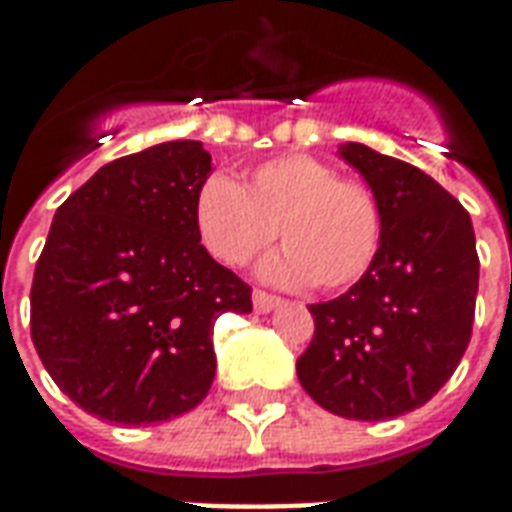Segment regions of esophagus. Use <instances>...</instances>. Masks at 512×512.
Returning a JSON list of instances; mask_svg holds the SVG:
<instances>
[{
  "label": "esophagus",
  "instance_id": "obj_1",
  "mask_svg": "<svg viewBox=\"0 0 512 512\" xmlns=\"http://www.w3.org/2000/svg\"><path fill=\"white\" fill-rule=\"evenodd\" d=\"M252 304H255L257 312H271L274 307L282 304V299H279V296H271L266 290H255V293H252Z\"/></svg>",
  "mask_w": 512,
  "mask_h": 512
}]
</instances>
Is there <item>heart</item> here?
<instances>
[{"instance_id":"1","label":"heart","mask_w":512,"mask_h":512,"mask_svg":"<svg viewBox=\"0 0 512 512\" xmlns=\"http://www.w3.org/2000/svg\"><path fill=\"white\" fill-rule=\"evenodd\" d=\"M202 244L227 266H246L274 238L285 244L260 266L268 282L323 290L351 288L381 246V208L373 191L318 158L290 153L249 172L241 189L222 172L202 180L194 197Z\"/></svg>"}]
</instances>
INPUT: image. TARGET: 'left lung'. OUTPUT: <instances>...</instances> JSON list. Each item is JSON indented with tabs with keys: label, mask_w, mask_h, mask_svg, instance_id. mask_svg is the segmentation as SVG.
I'll list each match as a JSON object with an SVG mask.
<instances>
[{
	"label": "left lung",
	"mask_w": 512,
	"mask_h": 512,
	"mask_svg": "<svg viewBox=\"0 0 512 512\" xmlns=\"http://www.w3.org/2000/svg\"><path fill=\"white\" fill-rule=\"evenodd\" d=\"M340 158L381 208V246L343 296L310 304L304 392L337 417H400L450 381L472 337L480 260L469 213L422 169L359 142Z\"/></svg>",
	"instance_id": "1"
}]
</instances>
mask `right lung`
<instances>
[{"mask_svg": "<svg viewBox=\"0 0 512 512\" xmlns=\"http://www.w3.org/2000/svg\"><path fill=\"white\" fill-rule=\"evenodd\" d=\"M211 153L161 142L106 164L57 208L32 279V343L54 384L120 425L180 417L216 376L213 323L252 288L200 244Z\"/></svg>", "mask_w": 512, "mask_h": 512, "instance_id": "obj_1", "label": "right lung"}]
</instances>
